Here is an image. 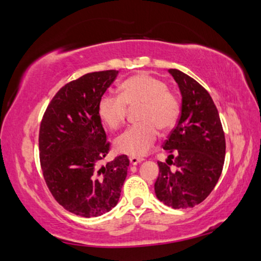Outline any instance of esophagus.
I'll return each mask as SVG.
<instances>
[{"mask_svg": "<svg viewBox=\"0 0 261 261\" xmlns=\"http://www.w3.org/2000/svg\"><path fill=\"white\" fill-rule=\"evenodd\" d=\"M143 161L142 157H130V163L132 164V166H136V164L141 163Z\"/></svg>", "mask_w": 261, "mask_h": 261, "instance_id": "obj_1", "label": "esophagus"}]
</instances>
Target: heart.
I'll use <instances>...</instances> for the list:
<instances>
[{
	"label": "heart",
	"instance_id": "1",
	"mask_svg": "<svg viewBox=\"0 0 261 261\" xmlns=\"http://www.w3.org/2000/svg\"><path fill=\"white\" fill-rule=\"evenodd\" d=\"M127 106H141L137 116L139 123L116 138L115 148L132 157L144 156L156 142L157 129H171L179 116L177 95L168 89L164 80L146 73L124 80L120 95H102L98 102V115L110 129H118L126 118Z\"/></svg>",
	"mask_w": 261,
	"mask_h": 261
}]
</instances>
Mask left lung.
I'll return each mask as SVG.
<instances>
[{
    "instance_id": "8db88e82",
    "label": "left lung",
    "mask_w": 261,
    "mask_h": 261,
    "mask_svg": "<svg viewBox=\"0 0 261 261\" xmlns=\"http://www.w3.org/2000/svg\"><path fill=\"white\" fill-rule=\"evenodd\" d=\"M169 73L181 90L182 106L177 123L163 143L171 155L167 163L157 162L155 193L168 207L193 208L205 200L219 181L226 155L225 132L208 91L178 69Z\"/></svg>"
}]
</instances>
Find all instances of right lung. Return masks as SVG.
Returning <instances> with one entry per match:
<instances>
[{
  "instance_id": "1",
  "label": "right lung",
  "mask_w": 261,
  "mask_h": 261,
  "mask_svg": "<svg viewBox=\"0 0 261 261\" xmlns=\"http://www.w3.org/2000/svg\"><path fill=\"white\" fill-rule=\"evenodd\" d=\"M118 71L92 72L62 86L43 113L39 156L50 194L66 211L100 216L118 203L129 157L100 166L111 143L98 115V102Z\"/></svg>"
}]
</instances>
